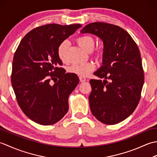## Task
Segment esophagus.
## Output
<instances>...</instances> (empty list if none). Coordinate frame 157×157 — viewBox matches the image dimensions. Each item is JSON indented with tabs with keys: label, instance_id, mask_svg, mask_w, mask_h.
I'll list each match as a JSON object with an SVG mask.
<instances>
[{
	"label": "esophagus",
	"instance_id": "1",
	"mask_svg": "<svg viewBox=\"0 0 157 157\" xmlns=\"http://www.w3.org/2000/svg\"><path fill=\"white\" fill-rule=\"evenodd\" d=\"M79 81L81 82H84L86 81H87V79H86L85 77H83V76H79Z\"/></svg>",
	"mask_w": 157,
	"mask_h": 157
}]
</instances>
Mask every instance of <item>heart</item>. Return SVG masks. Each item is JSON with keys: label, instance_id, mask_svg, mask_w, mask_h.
<instances>
[{"label": "heart", "instance_id": "obj_1", "mask_svg": "<svg viewBox=\"0 0 157 157\" xmlns=\"http://www.w3.org/2000/svg\"><path fill=\"white\" fill-rule=\"evenodd\" d=\"M78 44L82 48L88 51H90L94 47L95 44V40L90 35H83L79 36L77 39ZM68 46V41L64 40L59 44L57 52L58 56L61 61H65L66 59V52L67 48ZM93 52L97 56H101L103 55V49L101 47L95 48L93 50ZM96 67L95 64L93 62H86V63H79L73 64L68 68V71L70 73L75 74L80 76H86L90 73Z\"/></svg>", "mask_w": 157, "mask_h": 157}]
</instances>
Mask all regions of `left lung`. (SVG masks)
<instances>
[{"label": "left lung", "mask_w": 157, "mask_h": 157, "mask_svg": "<svg viewBox=\"0 0 157 157\" xmlns=\"http://www.w3.org/2000/svg\"><path fill=\"white\" fill-rule=\"evenodd\" d=\"M81 33L98 36L104 44L102 65L94 74L105 80H90L91 112L105 124H116L132 115L140 100L144 82L140 52L131 36L117 25L91 23Z\"/></svg>", "instance_id": "1"}]
</instances>
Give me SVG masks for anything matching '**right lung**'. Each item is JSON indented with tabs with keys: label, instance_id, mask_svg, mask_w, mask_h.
Wrapping results in <instances>:
<instances>
[{
	"label": "right lung",
	"instance_id": "right-lung-1",
	"mask_svg": "<svg viewBox=\"0 0 157 157\" xmlns=\"http://www.w3.org/2000/svg\"><path fill=\"white\" fill-rule=\"evenodd\" d=\"M80 24H47L32 29L20 42L12 65L11 84L19 107L43 125L55 124L69 109L68 98L79 83L77 75L61 67L59 44ZM59 80L53 86L50 79Z\"/></svg>",
	"mask_w": 157,
	"mask_h": 157
}]
</instances>
